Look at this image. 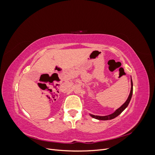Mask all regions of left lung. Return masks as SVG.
<instances>
[{"label": "left lung", "instance_id": "8db88e82", "mask_svg": "<svg viewBox=\"0 0 155 155\" xmlns=\"http://www.w3.org/2000/svg\"><path fill=\"white\" fill-rule=\"evenodd\" d=\"M133 81L131 80V89H130V92L129 94V96L127 98V101L124 103V104H123L121 105L119 109H117L114 113H112L110 115H108V116H95V115H92L91 114V116L92 117L94 118H96L97 120H111V119H113L114 118H116V116H118L119 114H120L121 112H122L125 108L128 106L129 102L130 101L131 99V97H132L133 95Z\"/></svg>", "mask_w": 155, "mask_h": 155}]
</instances>
